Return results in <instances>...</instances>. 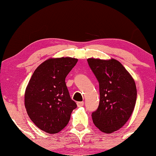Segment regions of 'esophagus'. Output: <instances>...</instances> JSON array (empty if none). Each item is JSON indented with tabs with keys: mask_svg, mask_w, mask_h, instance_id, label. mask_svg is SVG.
<instances>
[{
	"mask_svg": "<svg viewBox=\"0 0 156 156\" xmlns=\"http://www.w3.org/2000/svg\"><path fill=\"white\" fill-rule=\"evenodd\" d=\"M84 105V102H77V106L78 107H83Z\"/></svg>",
	"mask_w": 156,
	"mask_h": 156,
	"instance_id": "obj_1",
	"label": "esophagus"
}]
</instances>
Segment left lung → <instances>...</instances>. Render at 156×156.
I'll list each match as a JSON object with an SVG mask.
<instances>
[{"mask_svg": "<svg viewBox=\"0 0 156 156\" xmlns=\"http://www.w3.org/2000/svg\"><path fill=\"white\" fill-rule=\"evenodd\" d=\"M88 64L99 83L100 103L92 113L94 125L111 133L125 125L134 109L137 98L135 81L115 59L88 58Z\"/></svg>", "mask_w": 156, "mask_h": 156, "instance_id": "obj_1", "label": "left lung"}]
</instances>
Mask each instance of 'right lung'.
<instances>
[{"label": "right lung", "instance_id": "obj_1", "mask_svg": "<svg viewBox=\"0 0 156 156\" xmlns=\"http://www.w3.org/2000/svg\"><path fill=\"white\" fill-rule=\"evenodd\" d=\"M77 62L70 57L47 60L36 69L27 84L26 111L31 121L46 133H56L64 129L77 107L65 83Z\"/></svg>", "mask_w": 156, "mask_h": 156}]
</instances>
